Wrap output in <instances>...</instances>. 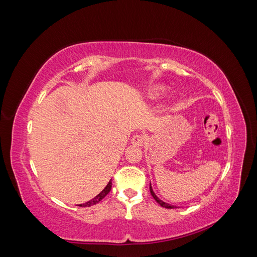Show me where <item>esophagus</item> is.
<instances>
[{"instance_id": "obj_1", "label": "esophagus", "mask_w": 257, "mask_h": 257, "mask_svg": "<svg viewBox=\"0 0 257 257\" xmlns=\"http://www.w3.org/2000/svg\"><path fill=\"white\" fill-rule=\"evenodd\" d=\"M146 141V136L145 135H142V134H136L133 136V138H132V144H133L134 146H143L144 143Z\"/></svg>"}]
</instances>
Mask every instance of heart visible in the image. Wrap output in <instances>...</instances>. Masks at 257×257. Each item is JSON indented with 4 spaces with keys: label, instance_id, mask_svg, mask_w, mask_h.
Listing matches in <instances>:
<instances>
[{
    "label": "heart",
    "instance_id": "obj_1",
    "mask_svg": "<svg viewBox=\"0 0 257 257\" xmlns=\"http://www.w3.org/2000/svg\"><path fill=\"white\" fill-rule=\"evenodd\" d=\"M165 87H163V85H154V87L151 88L150 90V95L151 97H157L160 96L163 92H164Z\"/></svg>",
    "mask_w": 257,
    "mask_h": 257
}]
</instances>
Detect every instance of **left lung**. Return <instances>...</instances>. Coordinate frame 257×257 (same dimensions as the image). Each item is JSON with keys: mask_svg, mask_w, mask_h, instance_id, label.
<instances>
[{"mask_svg": "<svg viewBox=\"0 0 257 257\" xmlns=\"http://www.w3.org/2000/svg\"><path fill=\"white\" fill-rule=\"evenodd\" d=\"M150 192H151V195L153 196V198L157 200V203H159L162 207H164V208H167V209H174V208H176V206H173V205H169V204H167V203H165V201H163V200H161L157 195H155V193L153 192V190H152V186H151V183H150Z\"/></svg>", "mask_w": 257, "mask_h": 257, "instance_id": "1", "label": "left lung"}]
</instances>
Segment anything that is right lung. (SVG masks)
Masks as SVG:
<instances>
[{"label": "right lung", "mask_w": 257, "mask_h": 257, "mask_svg": "<svg viewBox=\"0 0 257 257\" xmlns=\"http://www.w3.org/2000/svg\"><path fill=\"white\" fill-rule=\"evenodd\" d=\"M111 185H112V183H111V180L108 182V184L106 185V188L100 192L98 195H96L94 198L93 199H91V200H89V201H87V203L85 204H82V205H80V207H90V206H93V205H96L97 203H99L100 200H102L108 193L110 192V190H111Z\"/></svg>", "instance_id": "1"}]
</instances>
